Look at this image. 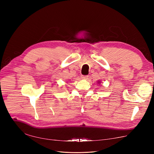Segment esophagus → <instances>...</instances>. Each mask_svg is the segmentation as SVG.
Listing matches in <instances>:
<instances>
[{
    "label": "esophagus",
    "instance_id": "esophagus-1",
    "mask_svg": "<svg viewBox=\"0 0 154 154\" xmlns=\"http://www.w3.org/2000/svg\"><path fill=\"white\" fill-rule=\"evenodd\" d=\"M81 78L82 79H83V80H87V79L88 78V76H82Z\"/></svg>",
    "mask_w": 154,
    "mask_h": 154
}]
</instances>
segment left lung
Listing matches in <instances>:
<instances>
[{
  "mask_svg": "<svg viewBox=\"0 0 154 154\" xmlns=\"http://www.w3.org/2000/svg\"><path fill=\"white\" fill-rule=\"evenodd\" d=\"M100 81H98V82H97V83H99V84H100Z\"/></svg>",
  "mask_w": 154,
  "mask_h": 154,
  "instance_id": "8db88e82",
  "label": "left lung"
}]
</instances>
